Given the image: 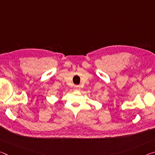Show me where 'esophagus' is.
<instances>
[{
    "mask_svg": "<svg viewBox=\"0 0 155 155\" xmlns=\"http://www.w3.org/2000/svg\"><path fill=\"white\" fill-rule=\"evenodd\" d=\"M81 90V87L79 85H75L74 87V91H79Z\"/></svg>",
    "mask_w": 155,
    "mask_h": 155,
    "instance_id": "esophagus-1",
    "label": "esophagus"
}]
</instances>
